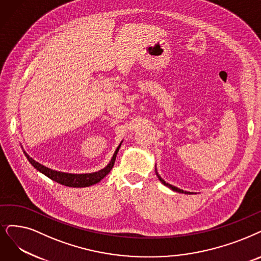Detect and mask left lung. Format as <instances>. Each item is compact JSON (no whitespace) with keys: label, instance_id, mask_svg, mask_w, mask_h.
Segmentation results:
<instances>
[{"label":"left lung","instance_id":"8db88e82","mask_svg":"<svg viewBox=\"0 0 261 261\" xmlns=\"http://www.w3.org/2000/svg\"><path fill=\"white\" fill-rule=\"evenodd\" d=\"M155 173H156V175H158V178H159V180L165 185V186H167V187H169V189H171L172 191H174V192H178V193H181V194H189V195H191V194H194V193H192V192H186V191H183V190H180V189H178V187H175V186H173V185H171V184H169V183H167V182H165L162 178H161V175L159 174V172H158V170H156V168H155ZM196 194V193H195Z\"/></svg>","mask_w":261,"mask_h":261}]
</instances>
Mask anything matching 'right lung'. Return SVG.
Returning a JSON list of instances; mask_svg holds the SVG:
<instances>
[{
    "mask_svg": "<svg viewBox=\"0 0 261 261\" xmlns=\"http://www.w3.org/2000/svg\"><path fill=\"white\" fill-rule=\"evenodd\" d=\"M122 142L123 141H121V143L119 144V147L117 148L116 152H114L113 156L111 158V161L109 162V164L105 167V168H102L96 172H92V173H67V172L57 171L54 169H50V168H48V167L34 161L24 150H23V153L27 156L28 161L31 163V165H32L36 170H38L39 172L48 176L49 179L54 180L57 183H60L62 185L68 186V187H87V186H91V185H94V184L98 183L110 172V170L112 169V167L114 165V162H116L117 154L119 152V149L121 147Z\"/></svg>",
    "mask_w": 261,
    "mask_h": 261,
    "instance_id": "1",
    "label": "right lung"
}]
</instances>
